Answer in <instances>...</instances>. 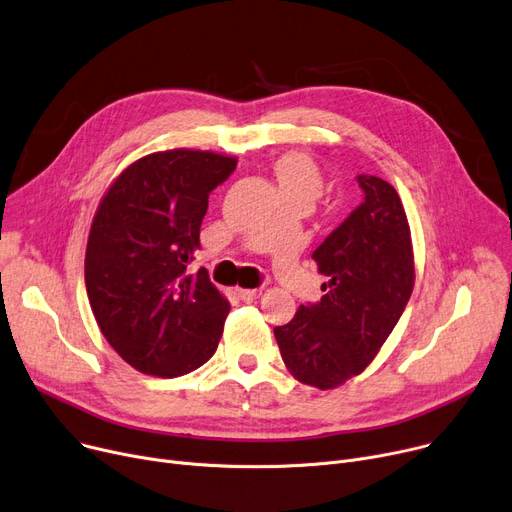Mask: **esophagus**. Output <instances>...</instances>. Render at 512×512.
Instances as JSON below:
<instances>
[{
    "label": "esophagus",
    "instance_id": "obj_1",
    "mask_svg": "<svg viewBox=\"0 0 512 512\" xmlns=\"http://www.w3.org/2000/svg\"><path fill=\"white\" fill-rule=\"evenodd\" d=\"M236 294H238V298L245 300V302H253V300H257V298L261 296V290H253V288H238V290H236Z\"/></svg>",
    "mask_w": 512,
    "mask_h": 512
}]
</instances>
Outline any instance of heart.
<instances>
[{"instance_id": "b5f03b06", "label": "heart", "mask_w": 512, "mask_h": 512, "mask_svg": "<svg viewBox=\"0 0 512 512\" xmlns=\"http://www.w3.org/2000/svg\"><path fill=\"white\" fill-rule=\"evenodd\" d=\"M274 175L284 199L313 203L325 191V175L319 162L306 152L288 150L274 160Z\"/></svg>"}]
</instances>
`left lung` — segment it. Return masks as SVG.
Instances as JSON below:
<instances>
[{"instance_id":"1","label":"left lung","mask_w":512,"mask_h":512,"mask_svg":"<svg viewBox=\"0 0 512 512\" xmlns=\"http://www.w3.org/2000/svg\"><path fill=\"white\" fill-rule=\"evenodd\" d=\"M364 201L313 253L321 302L300 304L276 339L292 377L335 389L381 352L412 296L416 269L410 222L399 193L379 177L360 175Z\"/></svg>"}]
</instances>
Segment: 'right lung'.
<instances>
[{
    "label": "right lung",
    "mask_w": 512,
    "mask_h": 512,
    "mask_svg": "<svg viewBox=\"0 0 512 512\" xmlns=\"http://www.w3.org/2000/svg\"><path fill=\"white\" fill-rule=\"evenodd\" d=\"M236 156L173 148L127 164L94 212L84 280L109 346L135 370L175 379L206 364L230 311L206 269L189 274L214 187Z\"/></svg>",
    "instance_id": "obj_1"
}]
</instances>
